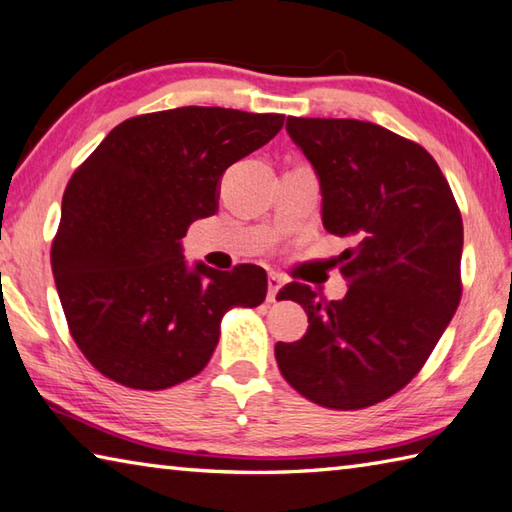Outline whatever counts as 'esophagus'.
Wrapping results in <instances>:
<instances>
[{"instance_id": "obj_1", "label": "esophagus", "mask_w": 512, "mask_h": 512, "mask_svg": "<svg viewBox=\"0 0 512 512\" xmlns=\"http://www.w3.org/2000/svg\"><path fill=\"white\" fill-rule=\"evenodd\" d=\"M282 286H284L282 275H277V273L268 275V302H275V297H277V293H280Z\"/></svg>"}]
</instances>
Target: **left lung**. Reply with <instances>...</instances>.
<instances>
[{"mask_svg":"<svg viewBox=\"0 0 512 512\" xmlns=\"http://www.w3.org/2000/svg\"><path fill=\"white\" fill-rule=\"evenodd\" d=\"M286 132L313 165L322 224L347 237L342 300L286 284L309 329L277 342L282 376L309 401L362 410L418 374L461 300L463 221L439 165L421 145L351 118H293Z\"/></svg>","mask_w":512,"mask_h":512,"instance_id":"8db88e82","label":"left lung"}]
</instances>
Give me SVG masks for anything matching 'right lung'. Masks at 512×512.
<instances>
[{"label": "right lung", "mask_w": 512, "mask_h": 512, "mask_svg": "<svg viewBox=\"0 0 512 512\" xmlns=\"http://www.w3.org/2000/svg\"><path fill=\"white\" fill-rule=\"evenodd\" d=\"M282 125V114L224 107L156 111L111 129L73 172L51 266L71 336L100 374L179 385L208 365L230 306L264 302V268L188 266L181 239L219 210L228 167Z\"/></svg>", "instance_id": "add662e5"}]
</instances>
